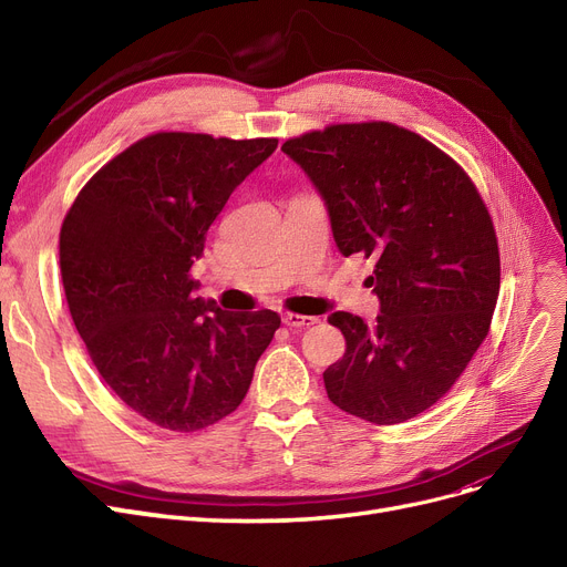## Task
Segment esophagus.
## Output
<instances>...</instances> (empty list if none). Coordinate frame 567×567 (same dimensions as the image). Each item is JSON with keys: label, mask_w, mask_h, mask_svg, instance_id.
Returning <instances> with one entry per match:
<instances>
[{"label": "esophagus", "mask_w": 567, "mask_h": 567, "mask_svg": "<svg viewBox=\"0 0 567 567\" xmlns=\"http://www.w3.org/2000/svg\"><path fill=\"white\" fill-rule=\"evenodd\" d=\"M282 321H285V326H289V329H308V326H315L319 319H317V317H310V315L285 312V315H282Z\"/></svg>", "instance_id": "1"}]
</instances>
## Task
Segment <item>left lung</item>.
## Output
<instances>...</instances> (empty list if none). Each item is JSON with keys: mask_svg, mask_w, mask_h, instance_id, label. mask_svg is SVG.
<instances>
[{"mask_svg": "<svg viewBox=\"0 0 567 567\" xmlns=\"http://www.w3.org/2000/svg\"><path fill=\"white\" fill-rule=\"evenodd\" d=\"M329 206L344 257L374 261L381 312H333L344 355L323 372L329 400L374 425L427 411L489 333L501 285L498 241L471 176L419 133L391 122L331 124L289 137Z\"/></svg>", "mask_w": 567, "mask_h": 567, "instance_id": "obj_1", "label": "left lung"}]
</instances>
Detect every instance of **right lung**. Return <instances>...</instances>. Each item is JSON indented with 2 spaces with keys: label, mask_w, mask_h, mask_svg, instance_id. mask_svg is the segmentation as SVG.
<instances>
[{
  "label": "right lung",
  "mask_w": 567,
  "mask_h": 567,
  "mask_svg": "<svg viewBox=\"0 0 567 567\" xmlns=\"http://www.w3.org/2000/svg\"><path fill=\"white\" fill-rule=\"evenodd\" d=\"M276 146L146 135L89 178L62 223L59 268L89 359L118 400L163 430L197 432L236 411L280 329L274 310L204 303L190 276L229 195Z\"/></svg>",
  "instance_id": "obj_1"
}]
</instances>
